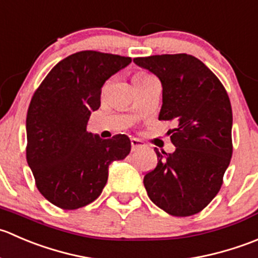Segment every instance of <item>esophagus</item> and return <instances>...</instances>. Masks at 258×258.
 Segmentation results:
<instances>
[{
	"mask_svg": "<svg viewBox=\"0 0 258 258\" xmlns=\"http://www.w3.org/2000/svg\"><path fill=\"white\" fill-rule=\"evenodd\" d=\"M144 148V144H143L140 140L138 139H132V152H137V150Z\"/></svg>",
	"mask_w": 258,
	"mask_h": 258,
	"instance_id": "1",
	"label": "esophagus"
}]
</instances>
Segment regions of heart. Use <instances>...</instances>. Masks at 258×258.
<instances>
[{
  "label": "heart",
  "instance_id": "b5f03b06",
  "mask_svg": "<svg viewBox=\"0 0 258 258\" xmlns=\"http://www.w3.org/2000/svg\"><path fill=\"white\" fill-rule=\"evenodd\" d=\"M150 80H154V78L147 73H135L134 76H133V83H134V85L148 83Z\"/></svg>",
  "mask_w": 258,
  "mask_h": 258
}]
</instances>
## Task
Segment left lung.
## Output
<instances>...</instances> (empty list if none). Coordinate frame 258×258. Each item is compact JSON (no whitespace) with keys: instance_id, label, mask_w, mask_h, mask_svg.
Instances as JSON below:
<instances>
[{"instance_id":"obj_1","label":"left lung","mask_w":258,"mask_h":258,"mask_svg":"<svg viewBox=\"0 0 258 258\" xmlns=\"http://www.w3.org/2000/svg\"><path fill=\"white\" fill-rule=\"evenodd\" d=\"M162 83L159 120H174L175 150L154 148L158 164L145 174L150 201L175 217L201 212L219 192L232 157V108L218 78L187 53L135 57Z\"/></svg>"}]
</instances>
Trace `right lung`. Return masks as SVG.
I'll return each mask as SVG.
<instances>
[{
    "mask_svg": "<svg viewBox=\"0 0 258 258\" xmlns=\"http://www.w3.org/2000/svg\"><path fill=\"white\" fill-rule=\"evenodd\" d=\"M130 62L124 56L80 51L56 63L35 91L26 118L27 164L52 205L76 210L95 201L109 165L130 153L126 135L101 139L86 130L104 83Z\"/></svg>",
    "mask_w": 258,
    "mask_h": 258,
    "instance_id": "add662e5",
    "label": "right lung"
}]
</instances>
